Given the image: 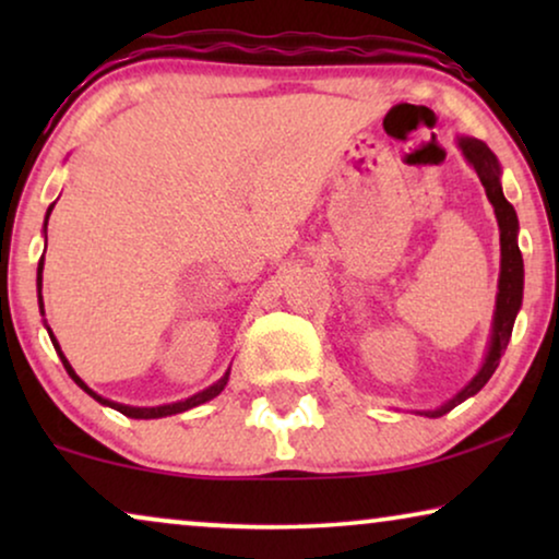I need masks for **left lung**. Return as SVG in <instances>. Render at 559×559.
Returning a JSON list of instances; mask_svg holds the SVG:
<instances>
[{"label": "left lung", "mask_w": 559, "mask_h": 559, "mask_svg": "<svg viewBox=\"0 0 559 559\" xmlns=\"http://www.w3.org/2000/svg\"><path fill=\"white\" fill-rule=\"evenodd\" d=\"M461 147H463V155L468 157V163L476 167L478 178L486 188L488 201H491L493 211H496V218H499V231H501L499 297H496V312H493V338H491V348H488L484 369H480L476 373V379H473L471 384L463 389V392H457L448 404H442V407L435 412H425V415H430V417L445 415V412L457 407V404L465 402L468 396H473L486 386V381L491 379L496 366H499L503 348L509 346L511 328H514L516 312H519V308H522V293H524V262H522V251H519V243H516L519 221H516L514 205H511L501 193L499 163H496L493 152L488 150L484 142L461 140Z\"/></svg>", "instance_id": "8db88e82"}]
</instances>
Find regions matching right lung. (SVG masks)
Returning <instances> with one entry per match:
<instances>
[{
	"label": "right lung",
	"mask_w": 559,
	"mask_h": 559,
	"mask_svg": "<svg viewBox=\"0 0 559 559\" xmlns=\"http://www.w3.org/2000/svg\"><path fill=\"white\" fill-rule=\"evenodd\" d=\"M50 211H52V205L48 209V216H45V228H48V218H50ZM40 289H43V259H40V264H37V300H40V308H43V295H40ZM52 346H56V350L60 354V358H63V366H66V371L71 373V379L75 381V384H79L83 392H88L91 396H94L96 402H102V404H109V407H114V409H119L121 415H127V417H134V419H155V417H167V415H178V412H186V409H190V407H198V404H203V402H209V400H213V396L216 394H221V389L226 386V381H228V373L221 381H216V384L213 386H209L205 389V392H201V394H195V396H190V400H186V402H175V404H165V407H127V404H117V402H109V400H104V396H98L96 392H91V389L83 384V381L75 377V371L71 369V364H68V358L63 356V350H60V346L56 343V338H52Z\"/></svg>",
	"instance_id": "right-lung-1"
}]
</instances>
